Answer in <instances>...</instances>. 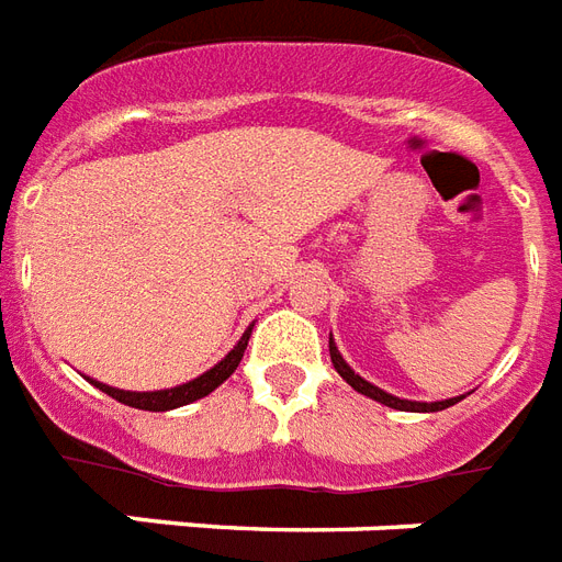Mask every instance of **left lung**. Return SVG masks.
Returning a JSON list of instances; mask_svg holds the SVG:
<instances>
[{"label":"left lung","mask_w":562,"mask_h":562,"mask_svg":"<svg viewBox=\"0 0 562 562\" xmlns=\"http://www.w3.org/2000/svg\"><path fill=\"white\" fill-rule=\"evenodd\" d=\"M329 359H333V366H336V371L345 380H348L357 392H362V395L374 397V401H380V404L392 406V409H401V413H439V409H448V406H453L460 397H451V401H434V404H418V401H401V397L389 395V392H383V389H376V385H371L368 380H362L359 374H353V368L341 359V353L336 350V345H333V338H329Z\"/></svg>","instance_id":"1"}]
</instances>
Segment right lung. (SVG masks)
I'll return each instance as SVG.
<instances>
[{"label": "right lung", "instance_id": "1", "mask_svg": "<svg viewBox=\"0 0 562 562\" xmlns=\"http://www.w3.org/2000/svg\"><path fill=\"white\" fill-rule=\"evenodd\" d=\"M247 341H250V329L244 333L241 341H238V345H235V348L229 350V353H226V357L221 359L212 371H205V374H200L196 380H191V383L186 385H177V389H165V392H123V389H111V385H102V383H93V385L102 389L109 397H114V401H120V404L135 406V409H149V413L177 409V406H186L191 404V401H200V397H205L209 392H214L217 385L224 383L226 376L233 374L235 368H238V362H241L244 350H247Z\"/></svg>", "mask_w": 562, "mask_h": 562}]
</instances>
